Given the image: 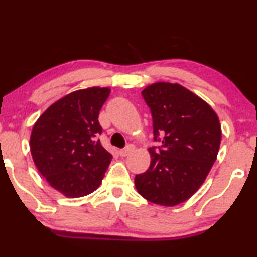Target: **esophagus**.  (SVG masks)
I'll use <instances>...</instances> for the list:
<instances>
[{
  "mask_svg": "<svg viewBox=\"0 0 257 257\" xmlns=\"http://www.w3.org/2000/svg\"><path fill=\"white\" fill-rule=\"evenodd\" d=\"M133 151H134V146H133V145H128L125 148H123V150L119 151V154L122 157H125V156H128L129 153H132Z\"/></svg>",
  "mask_w": 257,
  "mask_h": 257,
  "instance_id": "34e87169",
  "label": "esophagus"
}]
</instances>
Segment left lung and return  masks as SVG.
<instances>
[{
    "mask_svg": "<svg viewBox=\"0 0 257 257\" xmlns=\"http://www.w3.org/2000/svg\"><path fill=\"white\" fill-rule=\"evenodd\" d=\"M151 109L154 140L150 168L135 176V188L156 205L174 207L190 199L206 181L217 159L221 125L212 106L179 83L154 82L142 91Z\"/></svg>",
    "mask_w": 257,
    "mask_h": 257,
    "instance_id": "obj_1",
    "label": "left lung"
}]
</instances>
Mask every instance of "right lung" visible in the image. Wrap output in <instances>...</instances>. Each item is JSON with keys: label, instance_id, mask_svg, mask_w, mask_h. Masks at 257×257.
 Returning <instances> with one entry per match:
<instances>
[{"label": "right lung", "instance_id": "obj_1", "mask_svg": "<svg viewBox=\"0 0 257 257\" xmlns=\"http://www.w3.org/2000/svg\"><path fill=\"white\" fill-rule=\"evenodd\" d=\"M109 87L78 89L51 104L33 125L30 150L36 168L62 195L75 199L93 193L112 156L101 146L99 111Z\"/></svg>", "mask_w": 257, "mask_h": 257}]
</instances>
